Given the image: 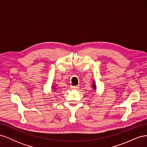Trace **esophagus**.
<instances>
[{"label": "esophagus", "mask_w": 147, "mask_h": 147, "mask_svg": "<svg viewBox=\"0 0 147 147\" xmlns=\"http://www.w3.org/2000/svg\"><path fill=\"white\" fill-rule=\"evenodd\" d=\"M71 88V89H72V90H77V88H78L79 87H78V86H70Z\"/></svg>", "instance_id": "obj_1"}]
</instances>
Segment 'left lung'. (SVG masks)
Returning a JSON list of instances; mask_svg holds the SVG:
<instances>
[{"label":"left lung","instance_id":"8db88e82","mask_svg":"<svg viewBox=\"0 0 147 147\" xmlns=\"http://www.w3.org/2000/svg\"><path fill=\"white\" fill-rule=\"evenodd\" d=\"M93 88H96V85H95V84H94V83H93Z\"/></svg>","mask_w":147,"mask_h":147}]
</instances>
